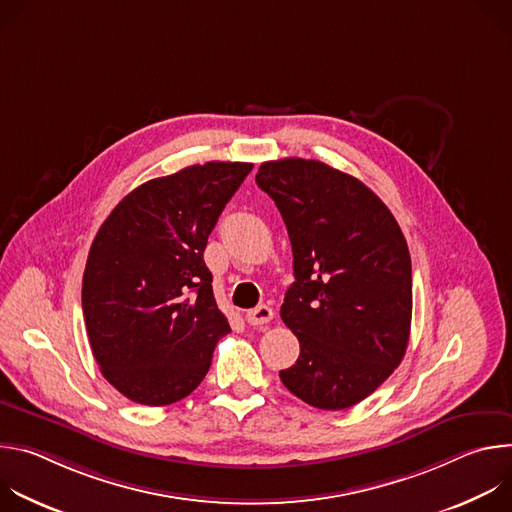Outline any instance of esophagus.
I'll return each instance as SVG.
<instances>
[{
    "mask_svg": "<svg viewBox=\"0 0 512 512\" xmlns=\"http://www.w3.org/2000/svg\"><path fill=\"white\" fill-rule=\"evenodd\" d=\"M245 318H247V322H249L251 326H261V324L271 322V318H273V310H271L269 306L261 304V306H257V308H253V310H249V312L245 314Z\"/></svg>",
    "mask_w": 512,
    "mask_h": 512,
    "instance_id": "34e87169",
    "label": "esophagus"
}]
</instances>
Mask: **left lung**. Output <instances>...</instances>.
I'll return each mask as SVG.
<instances>
[{"instance_id":"8db88e82","label":"left lung","mask_w":512,"mask_h":512,"mask_svg":"<svg viewBox=\"0 0 512 512\" xmlns=\"http://www.w3.org/2000/svg\"><path fill=\"white\" fill-rule=\"evenodd\" d=\"M257 186L281 212L294 253L281 320L300 340L287 391L338 411L377 391L405 356L411 328V257L383 200L318 160L261 164Z\"/></svg>"}]
</instances>
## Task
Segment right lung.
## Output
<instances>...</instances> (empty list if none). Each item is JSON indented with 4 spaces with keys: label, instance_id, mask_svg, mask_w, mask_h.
Instances as JSON below:
<instances>
[{
    "label": "right lung",
    "instance_id": "add662e5",
    "mask_svg": "<svg viewBox=\"0 0 512 512\" xmlns=\"http://www.w3.org/2000/svg\"><path fill=\"white\" fill-rule=\"evenodd\" d=\"M251 170L206 162L154 178L101 225L83 275V314L103 377L133 403L162 407L188 397L231 332L204 249Z\"/></svg>",
    "mask_w": 512,
    "mask_h": 512
}]
</instances>
